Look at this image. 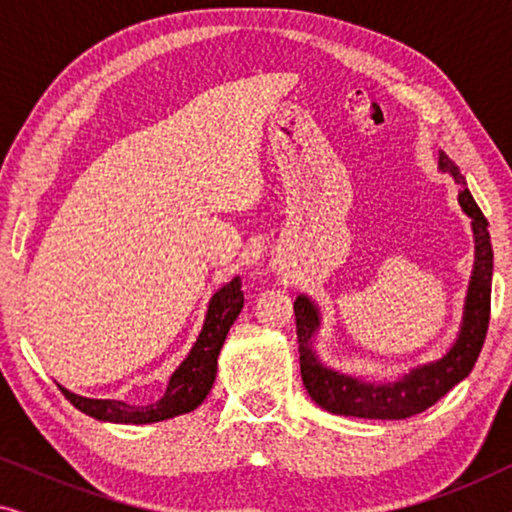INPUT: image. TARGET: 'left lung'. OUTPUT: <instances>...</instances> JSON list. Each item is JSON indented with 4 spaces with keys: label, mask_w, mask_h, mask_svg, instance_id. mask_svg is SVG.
Returning a JSON list of instances; mask_svg holds the SVG:
<instances>
[{
    "label": "left lung",
    "mask_w": 512,
    "mask_h": 512,
    "mask_svg": "<svg viewBox=\"0 0 512 512\" xmlns=\"http://www.w3.org/2000/svg\"><path fill=\"white\" fill-rule=\"evenodd\" d=\"M438 170L447 172L461 186L459 207L468 219H471L473 242H475V261L473 272L468 279V291L464 300V314H461V326L457 340L452 347L436 361L419 363L408 373L398 375L396 380H366L349 373H340L326 366L319 359L314 340H317L321 328V310L310 296L300 293L293 303L296 312V331H298V352H300V375L307 394L319 408L342 417H361V419H408L419 415L433 403H438L447 391L466 380L475 361H478L480 349L485 345V335L489 326V303H492V270L494 254L492 242H489V223L482 216L480 207L475 205L471 191L466 188V179L461 177L459 167L438 153Z\"/></svg>",
    "instance_id": "1"
}]
</instances>
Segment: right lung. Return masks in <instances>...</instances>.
Wrapping results in <instances>:
<instances>
[{
	"label": "right lung",
	"mask_w": 512,
	"mask_h": 512,
	"mask_svg": "<svg viewBox=\"0 0 512 512\" xmlns=\"http://www.w3.org/2000/svg\"><path fill=\"white\" fill-rule=\"evenodd\" d=\"M240 286V277H235L209 298L198 340L193 342L191 352L170 375L165 394L158 401L125 403L114 401V398H88L58 384L60 391L76 410L111 424H153L193 412L214 387L216 368H219L216 361H219L221 347L226 342L230 326L235 324L244 307V293Z\"/></svg>",
	"instance_id": "1"
}]
</instances>
